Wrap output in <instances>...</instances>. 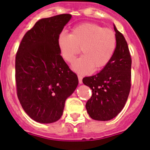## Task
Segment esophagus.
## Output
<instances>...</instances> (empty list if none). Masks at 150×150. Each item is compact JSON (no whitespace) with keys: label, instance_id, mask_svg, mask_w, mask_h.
Here are the masks:
<instances>
[{"label":"esophagus","instance_id":"34e87169","mask_svg":"<svg viewBox=\"0 0 150 150\" xmlns=\"http://www.w3.org/2000/svg\"><path fill=\"white\" fill-rule=\"evenodd\" d=\"M78 79L79 84H81V83H82V76H81V75H78Z\"/></svg>","mask_w":150,"mask_h":150}]
</instances>
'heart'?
Returning a JSON list of instances; mask_svg holds the SVG:
<instances>
[{"instance_id": "heart-1", "label": "heart", "mask_w": 150, "mask_h": 150, "mask_svg": "<svg viewBox=\"0 0 150 150\" xmlns=\"http://www.w3.org/2000/svg\"><path fill=\"white\" fill-rule=\"evenodd\" d=\"M57 45L62 57L68 63L74 62L81 50L83 55L74 63L72 69L77 73L87 74L110 62L116 50L117 37L109 28L85 23L74 27L70 34L60 33Z\"/></svg>"}]
</instances>
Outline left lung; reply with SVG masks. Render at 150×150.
Wrapping results in <instances>:
<instances>
[{
	"label": "left lung",
	"mask_w": 150,
	"mask_h": 150,
	"mask_svg": "<svg viewBox=\"0 0 150 150\" xmlns=\"http://www.w3.org/2000/svg\"><path fill=\"white\" fill-rule=\"evenodd\" d=\"M117 37L115 54L97 74L86 76L83 83L92 90L86 103L90 117L107 121L117 116L125 106L131 86V57L125 37L114 25Z\"/></svg>",
	"instance_id": "obj_1"
}]
</instances>
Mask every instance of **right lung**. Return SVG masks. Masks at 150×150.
<instances>
[{
  "mask_svg": "<svg viewBox=\"0 0 150 150\" xmlns=\"http://www.w3.org/2000/svg\"><path fill=\"white\" fill-rule=\"evenodd\" d=\"M71 18L63 14L38 20L25 34L16 54L17 97L27 115L40 123L58 120L66 100L78 85L77 75L57 45V37Z\"/></svg>",
  "mask_w": 150,
  "mask_h": 150,
  "instance_id": "add662e5",
  "label": "right lung"
}]
</instances>
